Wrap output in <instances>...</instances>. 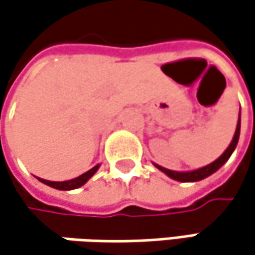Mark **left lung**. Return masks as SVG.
I'll return each mask as SVG.
<instances>
[{
    "mask_svg": "<svg viewBox=\"0 0 255 255\" xmlns=\"http://www.w3.org/2000/svg\"><path fill=\"white\" fill-rule=\"evenodd\" d=\"M240 129H241V114H240L238 124H237V128H235V134H234V137H232V141L230 142L228 148H227L215 161H212V163L208 164V166H203L201 169L190 170V172H174V170H169V169H166V167H161V166H158L156 163H153V164L157 167L158 170H161L164 174H167V176H169L170 179H173V180H177V182H199V180H202L205 177L211 176L212 173L217 172L218 169H221V167L228 161V158L231 157V154L234 153V150H235V147H237V144H238Z\"/></svg>",
    "mask_w": 255,
    "mask_h": 255,
    "instance_id": "8db88e82",
    "label": "left lung"
}]
</instances>
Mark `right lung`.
<instances>
[{"instance_id":"obj_1","label":"right lung","mask_w":255,"mask_h":255,"mask_svg":"<svg viewBox=\"0 0 255 255\" xmlns=\"http://www.w3.org/2000/svg\"><path fill=\"white\" fill-rule=\"evenodd\" d=\"M99 166L101 164H97L95 167H92L91 170H88L86 173H83L81 176H78V177H75V179H70V180H65V182H50V180H46V179H40L37 177L38 180L41 182V183H44V185H47V186L54 187V189H59V190H72V189H78V187L83 186L95 173L99 169Z\"/></svg>"}]
</instances>
